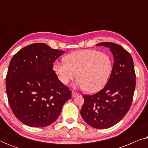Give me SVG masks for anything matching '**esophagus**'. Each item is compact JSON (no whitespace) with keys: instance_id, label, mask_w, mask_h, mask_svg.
<instances>
[{"instance_id":"obj_1","label":"esophagus","mask_w":148,"mask_h":148,"mask_svg":"<svg viewBox=\"0 0 148 148\" xmlns=\"http://www.w3.org/2000/svg\"><path fill=\"white\" fill-rule=\"evenodd\" d=\"M78 96V94L77 93H76V92H72V97H76V96Z\"/></svg>"}]
</instances>
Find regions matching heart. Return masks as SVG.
I'll return each mask as SVG.
<instances>
[{"instance_id":"b5f03b06","label":"heart","mask_w":148,"mask_h":148,"mask_svg":"<svg viewBox=\"0 0 148 148\" xmlns=\"http://www.w3.org/2000/svg\"><path fill=\"white\" fill-rule=\"evenodd\" d=\"M63 62H54L53 69L60 82L67 85L76 77L77 86L86 92L101 90L108 82L112 71V60L104 52L84 50L71 52Z\"/></svg>"}]
</instances>
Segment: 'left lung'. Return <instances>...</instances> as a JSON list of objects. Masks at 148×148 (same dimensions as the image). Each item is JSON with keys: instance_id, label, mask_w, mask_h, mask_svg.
<instances>
[{"instance_id": "8db88e82", "label": "left lung", "mask_w": 148, "mask_h": 148, "mask_svg": "<svg viewBox=\"0 0 148 148\" xmlns=\"http://www.w3.org/2000/svg\"><path fill=\"white\" fill-rule=\"evenodd\" d=\"M96 46L110 48L114 64L104 88L96 94L84 95L81 110L84 120L96 129H108L124 117L132 104L135 88V73L132 56L119 44L100 42Z\"/></svg>"}]
</instances>
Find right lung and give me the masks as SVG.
I'll use <instances>...</instances> for the list:
<instances>
[{
	"instance_id": "obj_1",
	"label": "right lung",
	"mask_w": 148,
	"mask_h": 148,
	"mask_svg": "<svg viewBox=\"0 0 148 148\" xmlns=\"http://www.w3.org/2000/svg\"><path fill=\"white\" fill-rule=\"evenodd\" d=\"M64 53L44 43L24 47L11 58L6 77V91L15 116L27 126L45 127L54 123L71 91L52 70Z\"/></svg>"
}]
</instances>
